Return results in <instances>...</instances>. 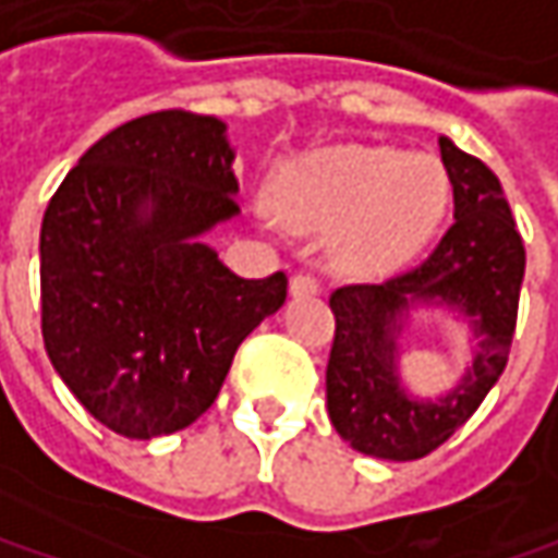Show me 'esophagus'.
I'll use <instances>...</instances> for the list:
<instances>
[{"label": "esophagus", "mask_w": 558, "mask_h": 558, "mask_svg": "<svg viewBox=\"0 0 558 558\" xmlns=\"http://www.w3.org/2000/svg\"><path fill=\"white\" fill-rule=\"evenodd\" d=\"M319 293V280L313 275H293L290 278V296H316Z\"/></svg>", "instance_id": "esophagus-1"}]
</instances>
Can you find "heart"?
Returning <instances> with one entry per match:
<instances>
[{
	"mask_svg": "<svg viewBox=\"0 0 558 558\" xmlns=\"http://www.w3.org/2000/svg\"><path fill=\"white\" fill-rule=\"evenodd\" d=\"M278 217L296 232L329 235L351 278H383L409 265L444 223L450 175L430 153L331 146L287 162L275 178Z\"/></svg>",
	"mask_w": 558,
	"mask_h": 558,
	"instance_id": "obj_1",
	"label": "heart"
}]
</instances>
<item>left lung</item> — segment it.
Listing matches in <instances>:
<instances>
[{
    "label": "left lung",
    "instance_id": "8db88e82",
    "mask_svg": "<svg viewBox=\"0 0 558 558\" xmlns=\"http://www.w3.org/2000/svg\"><path fill=\"white\" fill-rule=\"evenodd\" d=\"M437 143L453 184V227L415 271L377 287H341L329 300V418L341 440L377 460H418L463 428L501 377L518 323L524 242L501 181L453 140ZM415 312H440L474 341L461 380L440 397H415L401 383V338Z\"/></svg>",
    "mask_w": 558,
    "mask_h": 558
}]
</instances>
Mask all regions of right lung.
<instances>
[{
  "label": "right lung",
  "mask_w": 558,
  "mask_h": 558,
  "mask_svg": "<svg viewBox=\"0 0 558 558\" xmlns=\"http://www.w3.org/2000/svg\"><path fill=\"white\" fill-rule=\"evenodd\" d=\"M235 149L210 114L156 111L105 133L40 227V331L70 392L133 440L197 422L287 278L245 280L204 235L239 217Z\"/></svg>",
  "instance_id": "1"
}]
</instances>
